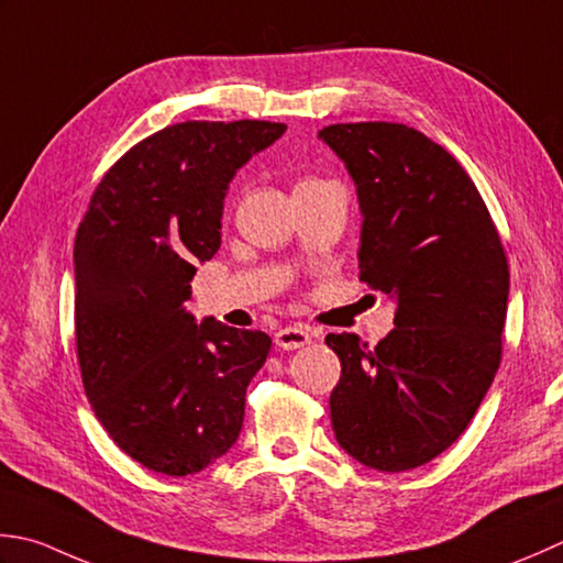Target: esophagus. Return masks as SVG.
Listing matches in <instances>:
<instances>
[{"mask_svg": "<svg viewBox=\"0 0 563 563\" xmlns=\"http://www.w3.org/2000/svg\"><path fill=\"white\" fill-rule=\"evenodd\" d=\"M312 341V334L307 332L305 327H285L280 329L278 334H275V346H280L285 351H292V349H302Z\"/></svg>", "mask_w": 563, "mask_h": 563, "instance_id": "obj_1", "label": "esophagus"}]
</instances>
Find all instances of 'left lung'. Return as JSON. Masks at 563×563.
<instances>
[{"label": "left lung", "instance_id": "1", "mask_svg": "<svg viewBox=\"0 0 563 563\" xmlns=\"http://www.w3.org/2000/svg\"><path fill=\"white\" fill-rule=\"evenodd\" d=\"M319 139L356 185L361 280L395 302L376 346L324 339L341 361L332 427L358 464L410 471L456 442L498 373L508 258L468 173L417 129L358 121Z\"/></svg>", "mask_w": 563, "mask_h": 563}]
</instances>
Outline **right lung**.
Segmentation results:
<instances>
[{
	"label": "right lung",
	"mask_w": 563,
	"mask_h": 563,
	"mask_svg": "<svg viewBox=\"0 0 563 563\" xmlns=\"http://www.w3.org/2000/svg\"><path fill=\"white\" fill-rule=\"evenodd\" d=\"M275 121H183L126 151L75 236V344L87 400L148 471L190 476L236 444L271 336L185 310L222 244L229 183L285 134Z\"/></svg>",
	"instance_id": "add662e5"
}]
</instances>
